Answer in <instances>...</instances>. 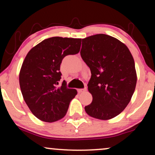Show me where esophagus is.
<instances>
[{
	"instance_id": "1",
	"label": "esophagus",
	"mask_w": 155,
	"mask_h": 155,
	"mask_svg": "<svg viewBox=\"0 0 155 155\" xmlns=\"http://www.w3.org/2000/svg\"><path fill=\"white\" fill-rule=\"evenodd\" d=\"M87 90V88L84 87V88H82V89H78V92L79 93H81V92H85V91Z\"/></svg>"
}]
</instances>
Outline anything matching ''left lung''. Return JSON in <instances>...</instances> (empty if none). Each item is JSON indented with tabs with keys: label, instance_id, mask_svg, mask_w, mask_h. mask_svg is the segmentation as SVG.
Masks as SVG:
<instances>
[{
	"label": "left lung",
	"instance_id": "left-lung-1",
	"mask_svg": "<svg viewBox=\"0 0 155 155\" xmlns=\"http://www.w3.org/2000/svg\"><path fill=\"white\" fill-rule=\"evenodd\" d=\"M82 41L80 55L92 74L87 86L92 101L84 110L97 119H111L124 111L134 93V59L128 48L111 36L99 34Z\"/></svg>",
	"mask_w": 155,
	"mask_h": 155
}]
</instances>
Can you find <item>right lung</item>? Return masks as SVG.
<instances>
[{
	"label": "right lung",
	"instance_id": "obj_1",
	"mask_svg": "<svg viewBox=\"0 0 155 155\" xmlns=\"http://www.w3.org/2000/svg\"><path fill=\"white\" fill-rule=\"evenodd\" d=\"M81 39L51 37L28 52L21 67L19 81L23 98L37 118L51 123L61 119L78 94L61 78V63L65 56L79 53Z\"/></svg>",
	"mask_w": 155,
	"mask_h": 155
}]
</instances>
